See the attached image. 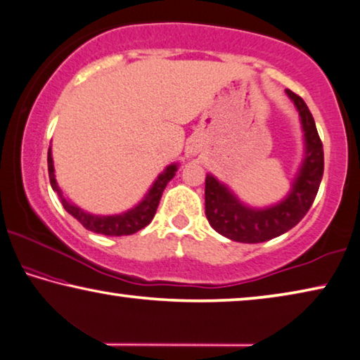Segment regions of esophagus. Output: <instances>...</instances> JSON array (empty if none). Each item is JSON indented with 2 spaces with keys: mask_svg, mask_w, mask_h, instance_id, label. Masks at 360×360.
<instances>
[{
  "mask_svg": "<svg viewBox=\"0 0 360 360\" xmlns=\"http://www.w3.org/2000/svg\"><path fill=\"white\" fill-rule=\"evenodd\" d=\"M191 152H194V153H197V146H192V148H191Z\"/></svg>",
  "mask_w": 360,
  "mask_h": 360,
  "instance_id": "esophagus-1",
  "label": "esophagus"
}]
</instances>
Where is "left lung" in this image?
Returning <instances> with one entry per match:
<instances>
[{
    "instance_id": "1",
    "label": "left lung",
    "mask_w": 360,
    "mask_h": 360,
    "mask_svg": "<svg viewBox=\"0 0 360 360\" xmlns=\"http://www.w3.org/2000/svg\"><path fill=\"white\" fill-rule=\"evenodd\" d=\"M299 110L305 137V160L299 171L291 194L286 200L265 210H254L240 203L213 176L205 178V214L214 231L236 243H265L281 236L305 217L317 197L323 176V143L305 101L297 94L286 90Z\"/></svg>"
}]
</instances>
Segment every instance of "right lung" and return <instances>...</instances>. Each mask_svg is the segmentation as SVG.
Listing matches in <instances>:
<instances>
[{
  "mask_svg": "<svg viewBox=\"0 0 360 360\" xmlns=\"http://www.w3.org/2000/svg\"><path fill=\"white\" fill-rule=\"evenodd\" d=\"M178 171V166L169 165L162 174L158 176V179L155 181L152 189L148 191L147 197L139 203L136 208L129 210L122 214H112V217H96V214L85 213L80 210L76 205L69 203L66 198L63 197L60 187L56 184L55 179V168H53V158H51V148H48V174H50V182L53 191L58 192V195L61 198V203L69 214H72L77 221L82 224L89 231L105 234V236H127L141 231L142 228H146L147 224L152 221L155 213H157L160 198L163 195V191L168 182L173 179V176Z\"/></svg>",
  "mask_w": 360,
  "mask_h": 360,
  "instance_id": "right-lung-1",
  "label": "right lung"
}]
</instances>
